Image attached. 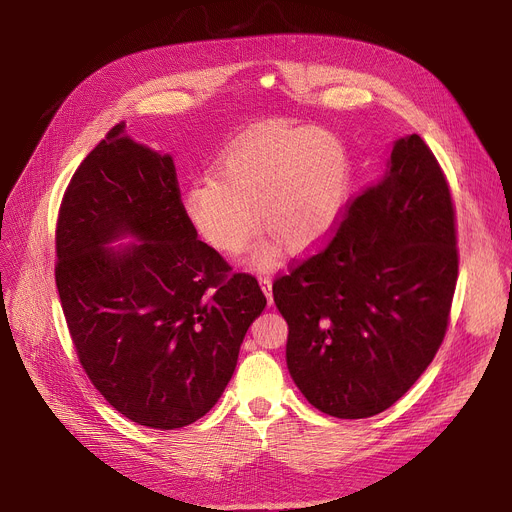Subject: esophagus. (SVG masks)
I'll list each match as a JSON object with an SVG mask.
<instances>
[{
	"label": "esophagus",
	"mask_w": 512,
	"mask_h": 512,
	"mask_svg": "<svg viewBox=\"0 0 512 512\" xmlns=\"http://www.w3.org/2000/svg\"><path fill=\"white\" fill-rule=\"evenodd\" d=\"M259 284H261V288H263V292L267 296V302L274 304V294H271V286H274V282H271L269 276H259Z\"/></svg>",
	"instance_id": "esophagus-1"
}]
</instances>
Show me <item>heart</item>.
Masks as SVG:
<instances>
[{"mask_svg": "<svg viewBox=\"0 0 512 512\" xmlns=\"http://www.w3.org/2000/svg\"><path fill=\"white\" fill-rule=\"evenodd\" d=\"M354 158L339 135L321 127H282L241 140L183 195L191 228L220 253H241L259 228L271 238L253 253L259 267L319 247L350 206ZM258 220H254V216Z\"/></svg>", "mask_w": 512, "mask_h": 512, "instance_id": "heart-1", "label": "heart"}]
</instances>
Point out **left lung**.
<instances>
[{"instance_id": "1", "label": "left lung", "mask_w": 512, "mask_h": 512, "mask_svg": "<svg viewBox=\"0 0 512 512\" xmlns=\"http://www.w3.org/2000/svg\"><path fill=\"white\" fill-rule=\"evenodd\" d=\"M455 245L434 154L416 133L395 140L383 177L352 203L331 243L274 282L286 364L306 401L360 420L407 393L447 331Z\"/></svg>"}]
</instances>
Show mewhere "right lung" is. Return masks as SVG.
Wrapping results in <instances>:
<instances>
[{"label": "right lung", "instance_id": "add662e5", "mask_svg": "<svg viewBox=\"0 0 512 512\" xmlns=\"http://www.w3.org/2000/svg\"><path fill=\"white\" fill-rule=\"evenodd\" d=\"M55 243L61 309L100 395L156 430L206 416L267 300L197 238L173 156L115 125L67 185Z\"/></svg>", "mask_w": 512, "mask_h": 512}]
</instances>
